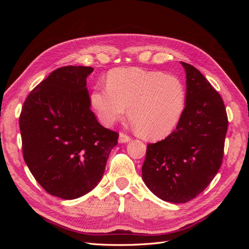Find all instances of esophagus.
<instances>
[{"instance_id":"esophagus-1","label":"esophagus","mask_w":249,"mask_h":249,"mask_svg":"<svg viewBox=\"0 0 249 249\" xmlns=\"http://www.w3.org/2000/svg\"><path fill=\"white\" fill-rule=\"evenodd\" d=\"M131 140V137L127 136L124 133H120L119 134V138H118V142L119 143H126Z\"/></svg>"}]
</instances>
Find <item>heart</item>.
Here are the masks:
<instances>
[{
  "label": "heart",
  "instance_id": "b5f03b06",
  "mask_svg": "<svg viewBox=\"0 0 249 249\" xmlns=\"http://www.w3.org/2000/svg\"><path fill=\"white\" fill-rule=\"evenodd\" d=\"M186 96L185 84L177 76L126 67L111 71L107 85L95 87L90 100L104 124L124 119L129 108V117L141 136L160 139L179 122Z\"/></svg>",
  "mask_w": 249,
  "mask_h": 249
}]
</instances>
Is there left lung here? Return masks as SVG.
<instances>
[{
    "mask_svg": "<svg viewBox=\"0 0 249 249\" xmlns=\"http://www.w3.org/2000/svg\"><path fill=\"white\" fill-rule=\"evenodd\" d=\"M186 71L187 96L177 129L147 144L142 178L159 198L175 203L201 193L219 170L229 120L220 94L191 64Z\"/></svg>",
    "mask_w": 249,
    "mask_h": 249,
    "instance_id": "left-lung-1",
    "label": "left lung"
}]
</instances>
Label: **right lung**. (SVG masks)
<instances>
[{"mask_svg":"<svg viewBox=\"0 0 249 249\" xmlns=\"http://www.w3.org/2000/svg\"><path fill=\"white\" fill-rule=\"evenodd\" d=\"M90 66H64L40 82L19 115L22 155L38 184L53 196L74 199L100 183L118 133L90 110Z\"/></svg>","mask_w":249,"mask_h":249,"instance_id":"add662e5","label":"right lung"}]
</instances>
